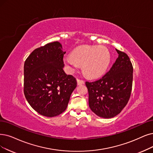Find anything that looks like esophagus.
I'll use <instances>...</instances> for the list:
<instances>
[{"mask_svg": "<svg viewBox=\"0 0 153 153\" xmlns=\"http://www.w3.org/2000/svg\"><path fill=\"white\" fill-rule=\"evenodd\" d=\"M85 82L83 80H80V79H77V84L78 85H82V84H84Z\"/></svg>", "mask_w": 153, "mask_h": 153, "instance_id": "obj_1", "label": "esophagus"}]
</instances>
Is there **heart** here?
Instances as JSON below:
<instances>
[{"label": "heart", "instance_id": "1", "mask_svg": "<svg viewBox=\"0 0 153 153\" xmlns=\"http://www.w3.org/2000/svg\"><path fill=\"white\" fill-rule=\"evenodd\" d=\"M108 49L103 46H83L73 52L72 56L65 58V62L72 68L83 65L84 74L89 78H96L104 73L111 62Z\"/></svg>", "mask_w": 153, "mask_h": 153}]
</instances>
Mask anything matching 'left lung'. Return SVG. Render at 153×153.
I'll return each mask as SVG.
<instances>
[{
	"instance_id": "obj_1",
	"label": "left lung",
	"mask_w": 153,
	"mask_h": 153,
	"mask_svg": "<svg viewBox=\"0 0 153 153\" xmlns=\"http://www.w3.org/2000/svg\"><path fill=\"white\" fill-rule=\"evenodd\" d=\"M115 50L119 56L106 74L99 80L85 83L90 109L97 115L105 119L115 117L126 107L132 87L131 60L124 52Z\"/></svg>"
}]
</instances>
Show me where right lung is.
Here are the masks:
<instances>
[{"label": "right lung", "instance_id": "right-lung-1", "mask_svg": "<svg viewBox=\"0 0 153 153\" xmlns=\"http://www.w3.org/2000/svg\"><path fill=\"white\" fill-rule=\"evenodd\" d=\"M66 53L59 42L36 48L24 66V94L29 105L39 114L55 117L68 106L76 78L63 70Z\"/></svg>", "mask_w": 153, "mask_h": 153}]
</instances>
